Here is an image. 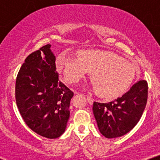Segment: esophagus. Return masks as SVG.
I'll return each mask as SVG.
<instances>
[{
	"mask_svg": "<svg viewBox=\"0 0 160 160\" xmlns=\"http://www.w3.org/2000/svg\"><path fill=\"white\" fill-rule=\"evenodd\" d=\"M86 98H87L88 102H89V104H92L93 102H94V99L92 98V96H90V95H87V96H86Z\"/></svg>",
	"mask_w": 160,
	"mask_h": 160,
	"instance_id": "obj_1",
	"label": "esophagus"
}]
</instances>
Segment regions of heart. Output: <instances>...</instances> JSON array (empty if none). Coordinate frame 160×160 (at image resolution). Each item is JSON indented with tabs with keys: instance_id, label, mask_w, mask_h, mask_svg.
I'll list each match as a JSON object with an SVG mask.
<instances>
[{
	"instance_id": "b5f03b06",
	"label": "heart",
	"mask_w": 160,
	"mask_h": 160,
	"mask_svg": "<svg viewBox=\"0 0 160 160\" xmlns=\"http://www.w3.org/2000/svg\"><path fill=\"white\" fill-rule=\"evenodd\" d=\"M57 68L69 83L78 82L87 73L97 93L104 98H115L129 86L135 76L132 63L109 51L86 49L77 58L62 53L57 58Z\"/></svg>"
}]
</instances>
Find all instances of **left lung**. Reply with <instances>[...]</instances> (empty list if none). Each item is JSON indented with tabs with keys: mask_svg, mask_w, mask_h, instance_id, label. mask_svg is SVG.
Listing matches in <instances>:
<instances>
[{
	"mask_svg": "<svg viewBox=\"0 0 160 160\" xmlns=\"http://www.w3.org/2000/svg\"><path fill=\"white\" fill-rule=\"evenodd\" d=\"M148 90V82L141 80L113 102H94L93 114L100 132L107 138H113L131 131L138 122L146 107Z\"/></svg>",
	"mask_w": 160,
	"mask_h": 160,
	"instance_id": "obj_1",
	"label": "left lung"
}]
</instances>
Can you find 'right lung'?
<instances>
[{
	"label": "right lung",
	"instance_id": "right-lung-1",
	"mask_svg": "<svg viewBox=\"0 0 160 160\" xmlns=\"http://www.w3.org/2000/svg\"><path fill=\"white\" fill-rule=\"evenodd\" d=\"M50 44L25 58L16 80V102L20 114L32 131L56 138L65 131L74 92L58 80L56 57Z\"/></svg>",
	"mask_w": 160,
	"mask_h": 160
}]
</instances>
